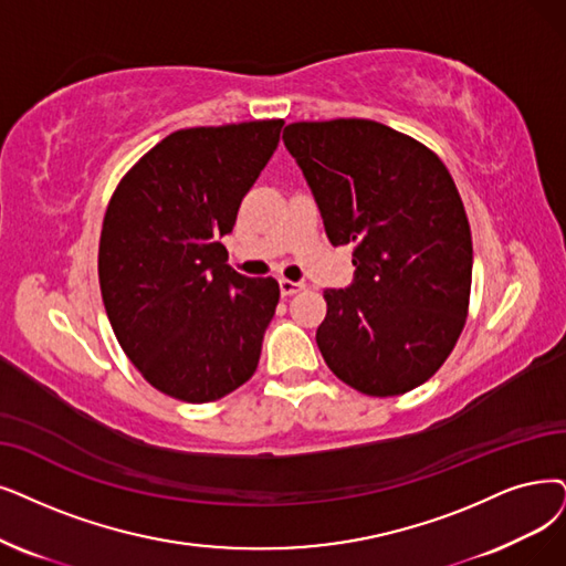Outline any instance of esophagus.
Wrapping results in <instances>:
<instances>
[{"instance_id":"esophagus-1","label":"esophagus","mask_w":566,"mask_h":566,"mask_svg":"<svg viewBox=\"0 0 566 566\" xmlns=\"http://www.w3.org/2000/svg\"><path fill=\"white\" fill-rule=\"evenodd\" d=\"M279 287H281V295L283 297H292V295H297V292H302L306 285L304 283H295V281H287V279H281Z\"/></svg>"}]
</instances>
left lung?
I'll return each instance as SVG.
<instances>
[{"mask_svg":"<svg viewBox=\"0 0 566 566\" xmlns=\"http://www.w3.org/2000/svg\"><path fill=\"white\" fill-rule=\"evenodd\" d=\"M283 144L329 243L355 245L353 283L325 290L315 332L327 367L371 397L422 386L469 308L473 248L453 178L432 150L374 120L292 123Z\"/></svg>","mask_w":566,"mask_h":566,"instance_id":"8db88e82","label":"left lung"}]
</instances>
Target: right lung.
Segmentation results:
<instances>
[{
  "instance_id": "right-lung-1",
  "label": "right lung",
  "mask_w": 566,
  "mask_h": 566,
  "mask_svg": "<svg viewBox=\"0 0 566 566\" xmlns=\"http://www.w3.org/2000/svg\"><path fill=\"white\" fill-rule=\"evenodd\" d=\"M283 120L169 134L113 192L99 239L104 308L132 365L160 392L207 403L258 369L281 297L274 279L224 264L241 199Z\"/></svg>"
}]
</instances>
